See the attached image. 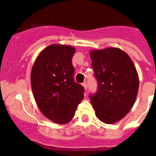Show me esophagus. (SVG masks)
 I'll return each instance as SVG.
<instances>
[{"label":"esophagus","mask_w":156,"mask_h":156,"mask_svg":"<svg viewBox=\"0 0 156 156\" xmlns=\"http://www.w3.org/2000/svg\"><path fill=\"white\" fill-rule=\"evenodd\" d=\"M82 86H83V87H84L85 90H87V89H88L87 82H84V83H82Z\"/></svg>","instance_id":"esophagus-1"}]
</instances>
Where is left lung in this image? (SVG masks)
I'll return each mask as SVG.
<instances>
[{"label": "left lung", "mask_w": 156, "mask_h": 156, "mask_svg": "<svg viewBox=\"0 0 156 156\" xmlns=\"http://www.w3.org/2000/svg\"><path fill=\"white\" fill-rule=\"evenodd\" d=\"M92 67L98 89L90 95L96 116L106 124H113L131 110L139 88V77L132 59L120 48L93 50Z\"/></svg>", "instance_id": "left-lung-1"}]
</instances>
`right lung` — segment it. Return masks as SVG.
Instances as JSON below:
<instances>
[{
  "instance_id": "1",
  "label": "right lung",
  "mask_w": 156,
  "mask_h": 156,
  "mask_svg": "<svg viewBox=\"0 0 156 156\" xmlns=\"http://www.w3.org/2000/svg\"><path fill=\"white\" fill-rule=\"evenodd\" d=\"M74 52L75 48L70 45H48L37 55L31 70V87L37 107L57 124L73 119L84 97V88L74 80Z\"/></svg>"
}]
</instances>
